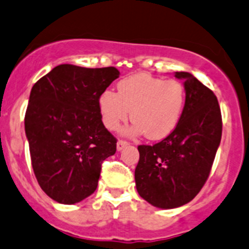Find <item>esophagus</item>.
<instances>
[{
	"mask_svg": "<svg viewBox=\"0 0 249 249\" xmlns=\"http://www.w3.org/2000/svg\"><path fill=\"white\" fill-rule=\"evenodd\" d=\"M127 144H129V142L125 141V140H119V141L117 142V148H118V151H122V149L124 148V147H126Z\"/></svg>",
	"mask_w": 249,
	"mask_h": 249,
	"instance_id": "1",
	"label": "esophagus"
}]
</instances>
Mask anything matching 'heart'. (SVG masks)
<instances>
[{"instance_id":"heart-1","label":"heart","mask_w":249,"mask_h":249,"mask_svg":"<svg viewBox=\"0 0 249 249\" xmlns=\"http://www.w3.org/2000/svg\"><path fill=\"white\" fill-rule=\"evenodd\" d=\"M117 89L118 93L106 90L98 100L107 129H119L129 119L130 110L134 122L130 131L143 132L149 140L164 139L178 126L186 101L180 81L139 73L120 80Z\"/></svg>"}]
</instances>
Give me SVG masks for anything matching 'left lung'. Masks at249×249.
Here are the masks:
<instances>
[{
  "mask_svg": "<svg viewBox=\"0 0 249 249\" xmlns=\"http://www.w3.org/2000/svg\"><path fill=\"white\" fill-rule=\"evenodd\" d=\"M183 79L186 101L178 126L153 146L140 144L135 181L140 196L158 208L183 206L206 183L220 144L223 120L216 96L192 74Z\"/></svg>",
  "mask_w": 249,
  "mask_h": 249,
  "instance_id": "8db88e82",
  "label": "left lung"
}]
</instances>
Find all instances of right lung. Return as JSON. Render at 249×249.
<instances>
[{"instance_id":"add662e5","label":"right lung","mask_w":249,"mask_h":249,"mask_svg":"<svg viewBox=\"0 0 249 249\" xmlns=\"http://www.w3.org/2000/svg\"><path fill=\"white\" fill-rule=\"evenodd\" d=\"M117 78L114 67L60 64L31 89L24 119L31 165L42 191L58 203L92 195L103 160L117 151L98 105Z\"/></svg>"}]
</instances>
